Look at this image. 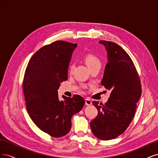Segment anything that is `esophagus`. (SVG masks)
<instances>
[{
	"instance_id": "obj_1",
	"label": "esophagus",
	"mask_w": 158,
	"mask_h": 158,
	"mask_svg": "<svg viewBox=\"0 0 158 158\" xmlns=\"http://www.w3.org/2000/svg\"><path fill=\"white\" fill-rule=\"evenodd\" d=\"M85 102L87 106H90V105H92V101H91V100L89 99H85Z\"/></svg>"
}]
</instances>
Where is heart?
<instances>
[{
  "instance_id": "heart-1",
  "label": "heart",
  "mask_w": 158,
  "mask_h": 158,
  "mask_svg": "<svg viewBox=\"0 0 158 158\" xmlns=\"http://www.w3.org/2000/svg\"><path fill=\"white\" fill-rule=\"evenodd\" d=\"M84 60L85 64H87V66L90 69L91 68L94 67L95 66L97 65H100V60L98 58V57L93 54V53H88L85 55L84 57ZM73 69V65H70V68H69V71H72Z\"/></svg>"
}]
</instances>
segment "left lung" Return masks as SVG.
Masks as SVG:
<instances>
[{"label":"left lung","mask_w":158,"mask_h":158,"mask_svg":"<svg viewBox=\"0 0 158 158\" xmlns=\"http://www.w3.org/2000/svg\"><path fill=\"white\" fill-rule=\"evenodd\" d=\"M99 42L106 47L108 58L102 85L111 94L104 105L93 102L98 113L90 122V127L95 136L109 140L120 136L131 124L141 96L142 85L127 52L114 42Z\"/></svg>","instance_id":"left-lung-1"}]
</instances>
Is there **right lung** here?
<instances>
[{
    "label": "right lung",
    "mask_w": 158,
    "mask_h": 158,
    "mask_svg": "<svg viewBox=\"0 0 158 158\" xmlns=\"http://www.w3.org/2000/svg\"><path fill=\"white\" fill-rule=\"evenodd\" d=\"M77 47L64 41H56L38 50L30 59L22 82L27 111L40 130L51 136L60 138L69 133L71 118L85 103L79 95L63 96L58 90L68 79L72 53Z\"/></svg>",
    "instance_id": "right-lung-1"
}]
</instances>
